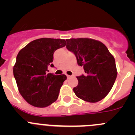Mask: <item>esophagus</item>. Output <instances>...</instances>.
<instances>
[{
	"label": "esophagus",
	"mask_w": 135,
	"mask_h": 135,
	"mask_svg": "<svg viewBox=\"0 0 135 135\" xmlns=\"http://www.w3.org/2000/svg\"><path fill=\"white\" fill-rule=\"evenodd\" d=\"M66 77H67L68 78H69L71 77V76H70V75H66Z\"/></svg>",
	"instance_id": "obj_1"
}]
</instances>
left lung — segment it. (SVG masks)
Returning a JSON list of instances; mask_svg holds the SVG:
<instances>
[{
    "label": "left lung",
    "mask_w": 135,
    "mask_h": 135,
    "mask_svg": "<svg viewBox=\"0 0 135 135\" xmlns=\"http://www.w3.org/2000/svg\"><path fill=\"white\" fill-rule=\"evenodd\" d=\"M66 48L76 55L78 65L84 67L85 75L77 76L78 84L73 88L80 99L97 103L104 99L114 85L117 69L114 56L101 42L88 38H70Z\"/></svg>",
    "instance_id": "left-lung-1"
}]
</instances>
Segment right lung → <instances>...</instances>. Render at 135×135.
Wrapping results in <instances>:
<instances>
[{
    "mask_svg": "<svg viewBox=\"0 0 135 135\" xmlns=\"http://www.w3.org/2000/svg\"><path fill=\"white\" fill-rule=\"evenodd\" d=\"M63 39L42 38L28 43L19 51L13 68L20 93L31 105L44 108L56 101L66 76L47 73L54 54L66 46Z\"/></svg>",
    "mask_w": 135,
    "mask_h": 135,
    "instance_id": "right-lung-1",
    "label": "right lung"
}]
</instances>
